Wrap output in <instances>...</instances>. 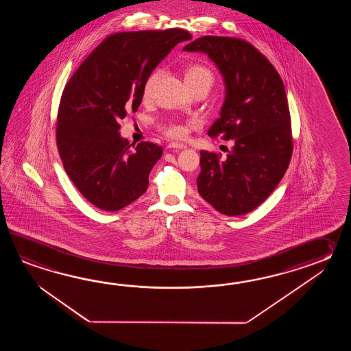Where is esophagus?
Here are the masks:
<instances>
[{"label": "esophagus", "mask_w": 351, "mask_h": 351, "mask_svg": "<svg viewBox=\"0 0 351 351\" xmlns=\"http://www.w3.org/2000/svg\"><path fill=\"white\" fill-rule=\"evenodd\" d=\"M169 150H182L186 149V147L184 144H179V143H171L168 147H167Z\"/></svg>", "instance_id": "1"}]
</instances>
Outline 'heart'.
<instances>
[{
  "instance_id": "b5f03b06",
  "label": "heart",
  "mask_w": 351,
  "mask_h": 351,
  "mask_svg": "<svg viewBox=\"0 0 351 351\" xmlns=\"http://www.w3.org/2000/svg\"><path fill=\"white\" fill-rule=\"evenodd\" d=\"M162 75V70L157 69L148 76L147 82L144 84V97H149L152 91L154 89L159 77ZM184 80L188 86L194 85H208L209 88L213 84V74L208 67L203 65H191L186 70ZM165 133L172 138H184L186 129L180 124H169L165 127Z\"/></svg>"
}]
</instances>
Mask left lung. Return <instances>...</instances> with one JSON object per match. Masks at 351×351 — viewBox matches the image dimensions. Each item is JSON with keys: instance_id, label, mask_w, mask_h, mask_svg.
<instances>
[{"instance_id": "1", "label": "left lung", "mask_w": 351, "mask_h": 351, "mask_svg": "<svg viewBox=\"0 0 351 351\" xmlns=\"http://www.w3.org/2000/svg\"><path fill=\"white\" fill-rule=\"evenodd\" d=\"M183 51L206 53L222 75L223 105L208 135L233 142L226 158L202 150L198 192L222 215H246L269 198L290 165L284 82L269 60L241 38L203 36Z\"/></svg>"}]
</instances>
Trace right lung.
I'll use <instances>...</instances> for the list:
<instances>
[{
  "label": "right lung",
  "mask_w": 351,
  "mask_h": 351,
  "mask_svg": "<svg viewBox=\"0 0 351 351\" xmlns=\"http://www.w3.org/2000/svg\"><path fill=\"white\" fill-rule=\"evenodd\" d=\"M191 38L180 29L114 34L67 82L58 114V149L69 178L97 208L119 210L148 189L163 149L148 142L132 149L118 121L138 110L144 84L159 62Z\"/></svg>",
  "instance_id": "right-lung-1"
}]
</instances>
